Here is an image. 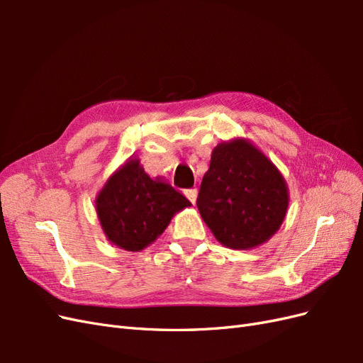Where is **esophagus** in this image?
<instances>
[{"label": "esophagus", "instance_id": "obj_1", "mask_svg": "<svg viewBox=\"0 0 363 363\" xmlns=\"http://www.w3.org/2000/svg\"><path fill=\"white\" fill-rule=\"evenodd\" d=\"M184 195L188 196V200H189L192 204H195V201H196V195H199V191H196V188L186 189V191H184Z\"/></svg>", "mask_w": 363, "mask_h": 363}]
</instances>
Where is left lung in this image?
Returning a JSON list of instances; mask_svg holds the SVG:
<instances>
[{
  "label": "left lung",
  "instance_id": "obj_1",
  "mask_svg": "<svg viewBox=\"0 0 363 363\" xmlns=\"http://www.w3.org/2000/svg\"><path fill=\"white\" fill-rule=\"evenodd\" d=\"M289 192L274 163L245 139L219 144L204 174L196 206L218 242L250 250L280 228Z\"/></svg>",
  "mask_w": 363,
  "mask_h": 363
}]
</instances>
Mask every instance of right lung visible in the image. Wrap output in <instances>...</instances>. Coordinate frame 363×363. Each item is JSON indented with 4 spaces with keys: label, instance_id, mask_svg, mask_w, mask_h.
Segmentation results:
<instances>
[{
    "label": "right lung",
    "instance_id": "right-lung-1",
    "mask_svg": "<svg viewBox=\"0 0 363 363\" xmlns=\"http://www.w3.org/2000/svg\"><path fill=\"white\" fill-rule=\"evenodd\" d=\"M95 206L107 239L123 250L140 251L191 201L171 184L152 180L138 159H130L108 177Z\"/></svg>",
    "mask_w": 363,
    "mask_h": 363
}]
</instances>
